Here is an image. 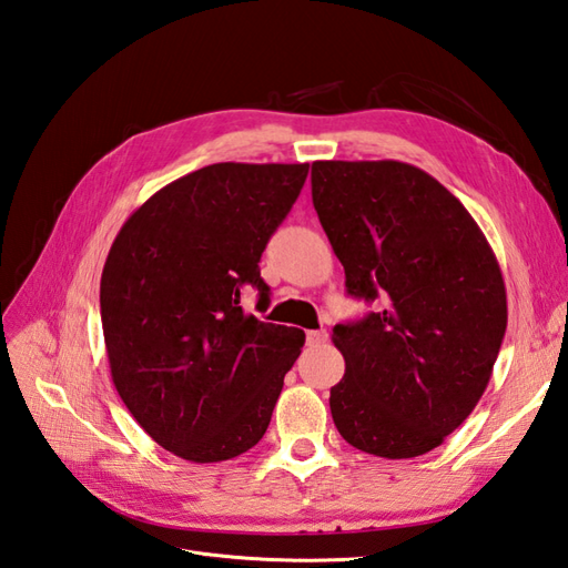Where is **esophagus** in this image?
<instances>
[{
	"label": "esophagus",
	"mask_w": 568,
	"mask_h": 568,
	"mask_svg": "<svg viewBox=\"0 0 568 568\" xmlns=\"http://www.w3.org/2000/svg\"><path fill=\"white\" fill-rule=\"evenodd\" d=\"M328 341V331L326 328H318V331H307V345L316 347V345H324Z\"/></svg>",
	"instance_id": "34e87169"
}]
</instances>
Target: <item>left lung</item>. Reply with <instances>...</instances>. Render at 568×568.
Segmentation results:
<instances>
[{"label":"left lung","instance_id":"1","mask_svg":"<svg viewBox=\"0 0 568 568\" xmlns=\"http://www.w3.org/2000/svg\"><path fill=\"white\" fill-rule=\"evenodd\" d=\"M312 201L347 295L331 388L343 439L382 458L439 446L483 398L506 333V287L483 230L432 174L398 160H316Z\"/></svg>","mask_w":568,"mask_h":568}]
</instances>
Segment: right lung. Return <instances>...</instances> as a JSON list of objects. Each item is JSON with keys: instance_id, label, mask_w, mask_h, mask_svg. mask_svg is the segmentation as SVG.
<instances>
[{"instance_id": "1", "label": "right lung", "mask_w": 568, "mask_h": 568, "mask_svg": "<svg viewBox=\"0 0 568 568\" xmlns=\"http://www.w3.org/2000/svg\"><path fill=\"white\" fill-rule=\"evenodd\" d=\"M310 165L215 163L155 192L114 237L100 278L110 372L151 439L192 463L258 444L304 331L258 322L240 297Z\"/></svg>"}]
</instances>
